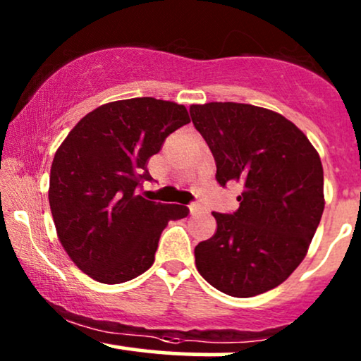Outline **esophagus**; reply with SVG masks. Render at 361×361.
I'll return each instance as SVG.
<instances>
[{"instance_id":"34e87169","label":"esophagus","mask_w":361,"mask_h":361,"mask_svg":"<svg viewBox=\"0 0 361 361\" xmlns=\"http://www.w3.org/2000/svg\"><path fill=\"white\" fill-rule=\"evenodd\" d=\"M188 210H190V214L195 215V214H200L202 210H204V209H202V205H198V204H192V205L188 207Z\"/></svg>"}]
</instances>
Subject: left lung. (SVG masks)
I'll return each mask as SVG.
<instances>
[{"mask_svg": "<svg viewBox=\"0 0 361 361\" xmlns=\"http://www.w3.org/2000/svg\"><path fill=\"white\" fill-rule=\"evenodd\" d=\"M217 164L243 186L234 214L212 212L215 234L195 247L197 270L231 297L279 287L307 255L324 210V171L307 135L276 111L234 102L190 106Z\"/></svg>", "mask_w": 361, "mask_h": 361, "instance_id": "1", "label": "left lung"}]
</instances>
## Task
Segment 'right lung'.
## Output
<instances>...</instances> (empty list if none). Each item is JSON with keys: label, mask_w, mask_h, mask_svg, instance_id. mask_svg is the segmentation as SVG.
I'll return each instance as SVG.
<instances>
[{"label": "right lung", "mask_w": 361, "mask_h": 361, "mask_svg": "<svg viewBox=\"0 0 361 361\" xmlns=\"http://www.w3.org/2000/svg\"><path fill=\"white\" fill-rule=\"evenodd\" d=\"M190 122L185 105L151 97L110 102L85 115L54 156L49 204L73 263L100 283H123L154 263L169 221L185 205L146 200V164L164 139Z\"/></svg>", "instance_id": "obj_1"}]
</instances>
